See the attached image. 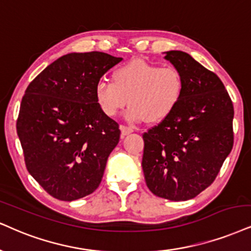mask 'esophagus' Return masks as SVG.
Segmentation results:
<instances>
[{"label":"esophagus","instance_id":"obj_1","mask_svg":"<svg viewBox=\"0 0 251 251\" xmlns=\"http://www.w3.org/2000/svg\"><path fill=\"white\" fill-rule=\"evenodd\" d=\"M120 129H121V135H122L123 137H125V136H126V135L131 134V132L134 131V129L130 128V126H121Z\"/></svg>","mask_w":251,"mask_h":251}]
</instances>
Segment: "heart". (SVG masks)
Masks as SVG:
<instances>
[{
	"instance_id": "b5f03b06",
	"label": "heart",
	"mask_w": 251,
	"mask_h": 251,
	"mask_svg": "<svg viewBox=\"0 0 251 251\" xmlns=\"http://www.w3.org/2000/svg\"><path fill=\"white\" fill-rule=\"evenodd\" d=\"M182 89L184 80L176 67L132 60L115 71L114 81L101 79L95 87V98L108 117L117 116L129 103L126 120L156 123L175 110Z\"/></svg>"
}]
</instances>
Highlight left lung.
I'll return each mask as SVG.
<instances>
[{
    "instance_id": "1",
    "label": "left lung",
    "mask_w": 251,
    "mask_h": 251,
    "mask_svg": "<svg viewBox=\"0 0 251 251\" xmlns=\"http://www.w3.org/2000/svg\"><path fill=\"white\" fill-rule=\"evenodd\" d=\"M180 72V101L143 134L145 182L154 196L185 201L206 190L234 144V107L224 83L182 51L165 52Z\"/></svg>"
}]
</instances>
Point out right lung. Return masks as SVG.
<instances>
[{"label": "right lung", "mask_w": 251, "mask_h": 251, "mask_svg": "<svg viewBox=\"0 0 251 251\" xmlns=\"http://www.w3.org/2000/svg\"><path fill=\"white\" fill-rule=\"evenodd\" d=\"M121 60L98 51L65 54L27 86L17 135L27 171L55 199H80L100 185L121 131L99 107L95 87Z\"/></svg>", "instance_id": "add662e5"}]
</instances>
